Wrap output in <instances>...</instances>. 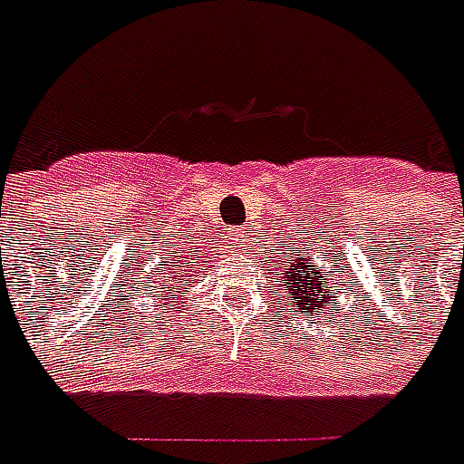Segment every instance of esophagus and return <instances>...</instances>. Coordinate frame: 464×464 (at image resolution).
Returning <instances> with one entry per match:
<instances>
[{
    "instance_id": "34e87169",
    "label": "esophagus",
    "mask_w": 464,
    "mask_h": 464,
    "mask_svg": "<svg viewBox=\"0 0 464 464\" xmlns=\"http://www.w3.org/2000/svg\"><path fill=\"white\" fill-rule=\"evenodd\" d=\"M246 241H248V231H246V228H236V231L228 236V246H231V248H241Z\"/></svg>"
}]
</instances>
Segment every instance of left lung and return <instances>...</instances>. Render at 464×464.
<instances>
[{"label": "left lung", "instance_id": "8db88e82", "mask_svg": "<svg viewBox=\"0 0 464 464\" xmlns=\"http://www.w3.org/2000/svg\"><path fill=\"white\" fill-rule=\"evenodd\" d=\"M310 260H295L290 267H285V273H280L285 280V290L293 297V310L295 312H307V317L317 314L319 310L329 312V297L327 293V277L319 273L317 266H307ZM332 277V276H329ZM277 283V280H276Z\"/></svg>", "mask_w": 464, "mask_h": 464}]
</instances>
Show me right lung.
Listing matches in <instances>:
<instances>
[{"instance_id":"right-lung-1","label":"right lung","mask_w":464,"mask_h":464,"mask_svg":"<svg viewBox=\"0 0 464 464\" xmlns=\"http://www.w3.org/2000/svg\"><path fill=\"white\" fill-rule=\"evenodd\" d=\"M174 267L177 266H171V270H154L152 277H154V283H160L157 285V287H160V293H162L164 287H167V283H177L174 287H171L174 293H179V290H188V283H184V280H187V276H181V270L169 280V276L174 273ZM179 267H184V263H181Z\"/></svg>"}]
</instances>
